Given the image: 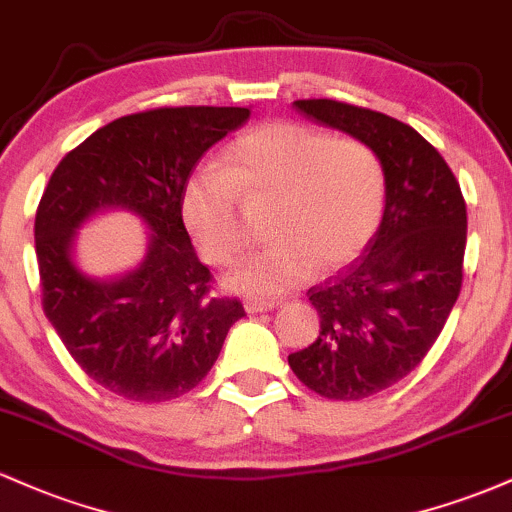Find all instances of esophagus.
I'll list each match as a JSON object with an SVG mask.
<instances>
[{"label": "esophagus", "instance_id": "esophagus-1", "mask_svg": "<svg viewBox=\"0 0 512 512\" xmlns=\"http://www.w3.org/2000/svg\"><path fill=\"white\" fill-rule=\"evenodd\" d=\"M243 303H245V310H248V313H264V310H272L279 305L276 298H260V296H248Z\"/></svg>", "mask_w": 512, "mask_h": 512}]
</instances>
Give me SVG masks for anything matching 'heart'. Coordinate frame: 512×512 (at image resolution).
Listing matches in <instances>:
<instances>
[{
  "label": "heart",
  "instance_id": "obj_1",
  "mask_svg": "<svg viewBox=\"0 0 512 512\" xmlns=\"http://www.w3.org/2000/svg\"><path fill=\"white\" fill-rule=\"evenodd\" d=\"M243 202L274 204V243L228 276L238 291L272 296L354 262L378 231L385 173L378 154L354 137L276 120L248 129L228 146L221 168L185 182L182 219L202 255L233 262L248 245Z\"/></svg>",
  "mask_w": 512,
  "mask_h": 512
}]
</instances>
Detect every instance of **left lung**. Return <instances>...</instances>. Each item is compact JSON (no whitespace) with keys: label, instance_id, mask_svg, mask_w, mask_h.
<instances>
[{"label":"left lung","instance_id":"8db88e82","mask_svg":"<svg viewBox=\"0 0 512 512\" xmlns=\"http://www.w3.org/2000/svg\"><path fill=\"white\" fill-rule=\"evenodd\" d=\"M296 110L366 142L383 163L385 214L354 262L308 291L320 334L289 356L296 378L327 399H363L419 366L462 289L467 204L445 158L395 117L305 98Z\"/></svg>","mask_w":512,"mask_h":512}]
</instances>
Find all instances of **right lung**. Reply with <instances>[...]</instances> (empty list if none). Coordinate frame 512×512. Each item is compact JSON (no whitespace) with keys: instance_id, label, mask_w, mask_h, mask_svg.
Segmentation results:
<instances>
[{"instance_id":"1","label":"right lung","mask_w":512,"mask_h":512,"mask_svg":"<svg viewBox=\"0 0 512 512\" xmlns=\"http://www.w3.org/2000/svg\"><path fill=\"white\" fill-rule=\"evenodd\" d=\"M248 108L180 105L117 117L57 163L35 211L40 301L91 380L134 402H168L207 378L238 298L214 296L197 260L182 190L202 156L245 125ZM105 206L137 210L155 231L143 267L93 282L68 260L73 228Z\"/></svg>"}]
</instances>
